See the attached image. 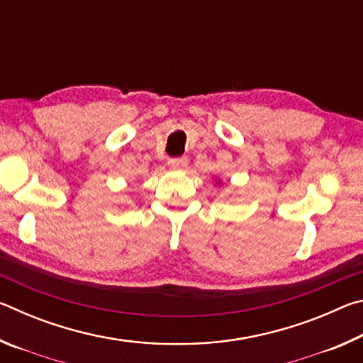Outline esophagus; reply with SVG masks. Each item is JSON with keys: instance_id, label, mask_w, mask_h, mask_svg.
<instances>
[{"instance_id": "34e87169", "label": "esophagus", "mask_w": 363, "mask_h": 363, "mask_svg": "<svg viewBox=\"0 0 363 363\" xmlns=\"http://www.w3.org/2000/svg\"><path fill=\"white\" fill-rule=\"evenodd\" d=\"M187 158L186 157H177V158H171L168 164L171 169H184L187 167Z\"/></svg>"}]
</instances>
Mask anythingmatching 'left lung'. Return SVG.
Segmentation results:
<instances>
[{"instance_id": "8db88e82", "label": "left lung", "mask_w": 363, "mask_h": 363, "mask_svg": "<svg viewBox=\"0 0 363 363\" xmlns=\"http://www.w3.org/2000/svg\"><path fill=\"white\" fill-rule=\"evenodd\" d=\"M214 181H216V184H218V186H220V184H223V181H220V179H218V177H216V179H214Z\"/></svg>"}]
</instances>
